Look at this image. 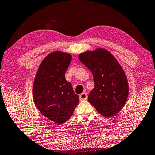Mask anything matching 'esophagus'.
<instances>
[{"label":"esophagus","instance_id":"esophagus-1","mask_svg":"<svg viewBox=\"0 0 155 155\" xmlns=\"http://www.w3.org/2000/svg\"><path fill=\"white\" fill-rule=\"evenodd\" d=\"M87 98V94L86 93H83L79 95V99L80 100H85Z\"/></svg>","mask_w":155,"mask_h":155}]
</instances>
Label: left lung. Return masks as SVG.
<instances>
[{
  "mask_svg": "<svg viewBox=\"0 0 155 155\" xmlns=\"http://www.w3.org/2000/svg\"><path fill=\"white\" fill-rule=\"evenodd\" d=\"M78 59L94 77L95 86L89 94V102L102 116H115L124 107L129 93L122 66L110 52L103 48L87 50L80 53Z\"/></svg>",
  "mask_w": 155,
  "mask_h": 155,
  "instance_id": "obj_1",
  "label": "left lung"
}]
</instances>
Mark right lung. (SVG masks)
<instances>
[{
  "label": "right lung",
  "instance_id": "add662e5",
  "mask_svg": "<svg viewBox=\"0 0 155 155\" xmlns=\"http://www.w3.org/2000/svg\"><path fill=\"white\" fill-rule=\"evenodd\" d=\"M72 60L68 53L56 51L45 58L33 83L34 102L41 113L57 124L66 122L74 113L79 97L67 81L65 73Z\"/></svg>",
  "mask_w": 155,
  "mask_h": 155
}]
</instances>
